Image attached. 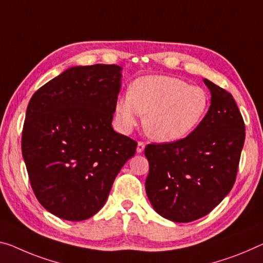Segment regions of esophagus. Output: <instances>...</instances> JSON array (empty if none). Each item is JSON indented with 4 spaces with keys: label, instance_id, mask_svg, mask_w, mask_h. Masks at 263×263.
Segmentation results:
<instances>
[{
    "label": "esophagus",
    "instance_id": "obj_1",
    "mask_svg": "<svg viewBox=\"0 0 263 263\" xmlns=\"http://www.w3.org/2000/svg\"><path fill=\"white\" fill-rule=\"evenodd\" d=\"M144 147H145V144L143 142H139V143H137V147H136V152L140 154V153H142L144 151Z\"/></svg>",
    "mask_w": 263,
    "mask_h": 263
}]
</instances>
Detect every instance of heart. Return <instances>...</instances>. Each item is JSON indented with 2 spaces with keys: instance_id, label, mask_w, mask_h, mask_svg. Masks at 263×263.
I'll list each match as a JSON object with an SVG mask.
<instances>
[{
  "instance_id": "1",
  "label": "heart",
  "mask_w": 263,
  "mask_h": 263,
  "mask_svg": "<svg viewBox=\"0 0 263 263\" xmlns=\"http://www.w3.org/2000/svg\"><path fill=\"white\" fill-rule=\"evenodd\" d=\"M208 108L203 88L174 76L148 75L135 80L129 94L116 100L114 112L121 130H132L144 114L143 127L152 139L174 142L195 132Z\"/></svg>"
}]
</instances>
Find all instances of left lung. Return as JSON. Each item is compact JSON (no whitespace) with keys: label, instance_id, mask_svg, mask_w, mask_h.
Instances as JSON below:
<instances>
[{"label":"left lung","instance_id":"obj_1","mask_svg":"<svg viewBox=\"0 0 263 263\" xmlns=\"http://www.w3.org/2000/svg\"><path fill=\"white\" fill-rule=\"evenodd\" d=\"M211 107L191 135L148 144L145 193L154 211L173 222L207 215L232 191L245 143V123L235 100L207 79Z\"/></svg>","mask_w":263,"mask_h":263}]
</instances>
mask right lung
Here are the masks:
<instances>
[{
    "label": "right lung",
    "instance_id": "1",
    "mask_svg": "<svg viewBox=\"0 0 263 263\" xmlns=\"http://www.w3.org/2000/svg\"><path fill=\"white\" fill-rule=\"evenodd\" d=\"M122 67L68 68L30 99L22 155L36 197L60 219L95 215L137 143L111 126Z\"/></svg>",
    "mask_w": 263,
    "mask_h": 263
}]
</instances>
